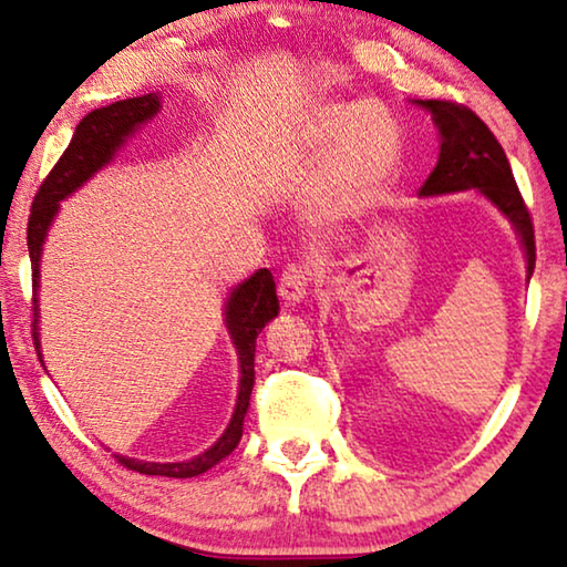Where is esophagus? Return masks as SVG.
<instances>
[{"mask_svg": "<svg viewBox=\"0 0 567 567\" xmlns=\"http://www.w3.org/2000/svg\"><path fill=\"white\" fill-rule=\"evenodd\" d=\"M310 267L308 265H287L280 275V295L287 302H300L308 295Z\"/></svg>", "mask_w": 567, "mask_h": 567, "instance_id": "obj_1", "label": "esophagus"}]
</instances>
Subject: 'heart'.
Returning a JSON list of instances; mask_svg holds the SVG:
<instances>
[{"label":"heart","mask_w":567,"mask_h":567,"mask_svg":"<svg viewBox=\"0 0 567 567\" xmlns=\"http://www.w3.org/2000/svg\"><path fill=\"white\" fill-rule=\"evenodd\" d=\"M316 131L326 146L341 143V174L352 195L380 187L401 158V135L395 123L372 105L329 107Z\"/></svg>","instance_id":"heart-1"}]
</instances>
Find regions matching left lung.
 Here are the masks:
<instances>
[{"label": "left lung", "instance_id": "1", "mask_svg": "<svg viewBox=\"0 0 567 567\" xmlns=\"http://www.w3.org/2000/svg\"><path fill=\"white\" fill-rule=\"evenodd\" d=\"M416 105L432 113V121L442 135L440 162L421 187V195L432 197L462 193V189L483 193L512 220L516 234H519L526 257V277H532L534 259H537L534 226L496 135L473 110L457 105V102L416 100Z\"/></svg>", "mask_w": 567, "mask_h": 567}]
</instances>
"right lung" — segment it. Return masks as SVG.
Segmentation results:
<instances>
[{
  "mask_svg": "<svg viewBox=\"0 0 567 567\" xmlns=\"http://www.w3.org/2000/svg\"><path fill=\"white\" fill-rule=\"evenodd\" d=\"M162 100L158 94H143V97H131L113 102V105L92 110L82 123L76 125L74 138H71L69 148L55 162L51 174L43 179L41 189H38L33 207H30L28 218V251L30 265H33V306H35V321H33V341L38 349V360L43 364L41 354V339H38V287H41V254L48 236V228L59 213V203L66 200L71 193H76L86 179H92L102 166L113 162V156L123 148V143L138 131L143 123L158 113ZM280 310V300H277L275 277L269 269H259L249 280H244L234 287L230 298L226 302V329L230 333L238 352V367H241V380H238V398L230 424L218 442L210 450L197 454L193 460L185 462H143L133 457H123L115 454V460L123 467L135 470L143 475H164V477H195L203 475L205 470L218 465L226 460L236 444L241 442L244 434V416L249 411V398L254 388V352H257V337L261 329L272 321ZM45 367V364H43Z\"/></svg>",
  "mask_w": 567,
  "mask_h": 567,
  "instance_id": "right-lung-1",
  "label": "right lung"
}]
</instances>
